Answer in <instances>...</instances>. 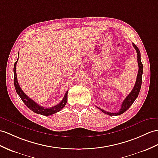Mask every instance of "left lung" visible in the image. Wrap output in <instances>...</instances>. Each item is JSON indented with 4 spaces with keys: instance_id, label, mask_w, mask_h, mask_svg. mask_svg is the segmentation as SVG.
<instances>
[{
    "instance_id": "obj_1",
    "label": "left lung",
    "mask_w": 158,
    "mask_h": 158,
    "mask_svg": "<svg viewBox=\"0 0 158 158\" xmlns=\"http://www.w3.org/2000/svg\"><path fill=\"white\" fill-rule=\"evenodd\" d=\"M133 46L134 48L135 49L136 52H137V62H138V66H139V70H138V74L137 76V80L135 84V86L133 88V90L131 92H130L129 95L125 98V99L123 102L121 107L119 111L117 113H110V112H107V111L102 110L101 109H100L99 107H97L98 109L101 110L102 112L104 113H105L108 115H110V116H117V115H120L125 113V111L127 110L129 107L132 105V104L134 102V101H135V99L137 98L138 95H139V91L141 89V82H142V74H143V64L141 63V53L139 48H138L136 45H135L133 43Z\"/></svg>"
}]
</instances>
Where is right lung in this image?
Wrapping results in <instances>:
<instances>
[{"label":"right lung","instance_id":"obj_1","mask_svg":"<svg viewBox=\"0 0 158 158\" xmlns=\"http://www.w3.org/2000/svg\"><path fill=\"white\" fill-rule=\"evenodd\" d=\"M17 61H18V59L16 62L15 63L14 68H13L14 85H15V90H16L17 93L18 94L19 97H20L23 102L25 104V105L27 106L29 109H30V110L33 111L34 113H35L37 114H40L41 115H45V116H49V115L53 114L59 112L60 110L62 109L65 106V105H66V102L68 101V91L66 92V93L65 94L62 101H61L58 105H57L53 107H50V108H45L44 106L39 105L38 104H37L35 102L33 101L32 99H31L25 94V92L21 90V88L20 86H19L17 81V73H16V66H17L16 65H17Z\"/></svg>","mask_w":158,"mask_h":158}]
</instances>
